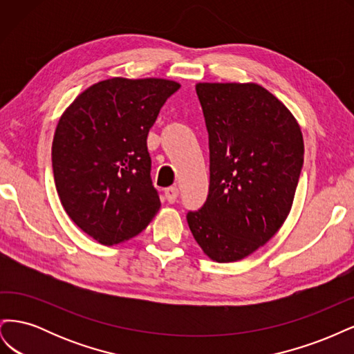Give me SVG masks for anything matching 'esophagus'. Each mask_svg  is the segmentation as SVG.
<instances>
[{
    "label": "esophagus",
    "instance_id": "34e87169",
    "mask_svg": "<svg viewBox=\"0 0 354 354\" xmlns=\"http://www.w3.org/2000/svg\"><path fill=\"white\" fill-rule=\"evenodd\" d=\"M165 199L169 202V203H174L176 201H177V198H178V189L177 187H174V186H171V187H167L165 189Z\"/></svg>",
    "mask_w": 354,
    "mask_h": 354
}]
</instances>
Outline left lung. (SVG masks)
Returning a JSON list of instances; mask_svg holds the SVG:
<instances>
[{
	"label": "left lung",
	"instance_id": "1",
	"mask_svg": "<svg viewBox=\"0 0 354 354\" xmlns=\"http://www.w3.org/2000/svg\"><path fill=\"white\" fill-rule=\"evenodd\" d=\"M209 145V190L187 223L202 251L238 261L269 242L292 207L304 162L299 125L259 84L199 82Z\"/></svg>",
	"mask_w": 354,
	"mask_h": 354
}]
</instances>
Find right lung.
Listing matches in <instances>:
<instances>
[{
  "instance_id": "obj_1",
  "label": "right lung",
  "mask_w": 354,
  "mask_h": 354,
  "mask_svg": "<svg viewBox=\"0 0 354 354\" xmlns=\"http://www.w3.org/2000/svg\"><path fill=\"white\" fill-rule=\"evenodd\" d=\"M180 84L111 78L82 91L63 112L51 146L63 208L103 245L146 229L160 207L152 185L147 134Z\"/></svg>"
}]
</instances>
